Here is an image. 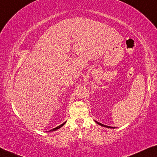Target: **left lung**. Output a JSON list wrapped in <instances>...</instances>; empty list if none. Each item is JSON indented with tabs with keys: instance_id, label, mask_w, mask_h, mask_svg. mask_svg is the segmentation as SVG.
Returning <instances> with one entry per match:
<instances>
[{
	"instance_id": "1",
	"label": "left lung",
	"mask_w": 157,
	"mask_h": 157,
	"mask_svg": "<svg viewBox=\"0 0 157 157\" xmlns=\"http://www.w3.org/2000/svg\"><path fill=\"white\" fill-rule=\"evenodd\" d=\"M95 121L98 124H99V125H100V126H103V127H106V128H114V127H111V126H105V125H104V124H100V123H99V122H98V121Z\"/></svg>"
}]
</instances>
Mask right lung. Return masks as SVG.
Segmentation results:
<instances>
[{
  "instance_id": "1",
  "label": "right lung",
  "mask_w": 157,
  "mask_h": 157,
  "mask_svg": "<svg viewBox=\"0 0 157 157\" xmlns=\"http://www.w3.org/2000/svg\"><path fill=\"white\" fill-rule=\"evenodd\" d=\"M65 123H66V121L65 122H64L63 124H61V125H59V126H57V127H56V128H53V129H52V130H50V131H56V130H57V129H59V128H61L62 126H63L65 124Z\"/></svg>"
}]
</instances>
